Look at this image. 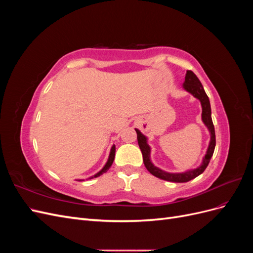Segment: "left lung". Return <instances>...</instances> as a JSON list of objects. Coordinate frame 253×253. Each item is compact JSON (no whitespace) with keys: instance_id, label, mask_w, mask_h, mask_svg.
Returning a JSON list of instances; mask_svg holds the SVG:
<instances>
[{"instance_id":"8db88e82","label":"left lung","mask_w":253,"mask_h":253,"mask_svg":"<svg viewBox=\"0 0 253 253\" xmlns=\"http://www.w3.org/2000/svg\"><path fill=\"white\" fill-rule=\"evenodd\" d=\"M183 88L188 90L189 93L192 94L195 98H197L198 100L201 101L202 108H203L202 118H203L204 124L207 126V127L209 128V131L211 133V140L209 143V148H208V151H207V154L203 160V164L201 167H198L197 169L190 170L183 173H168L158 169V168H156L154 165H153L150 160V147L147 143V138H145V136H143L138 129H135L137 133V140H138L139 148L142 153L143 164L145 168H147V170L152 175L156 176V177L160 179L174 181V182H187L191 179L197 177L198 175H201L206 170V168L208 167L210 159L213 155L214 149H215V143H216L215 131H214V126L211 118V106H210L209 98L207 96L201 81L198 80L196 75L192 71H187L185 82H183Z\"/></svg>"}]
</instances>
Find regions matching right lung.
Segmentation results:
<instances>
[{
    "mask_svg": "<svg viewBox=\"0 0 253 253\" xmlns=\"http://www.w3.org/2000/svg\"><path fill=\"white\" fill-rule=\"evenodd\" d=\"M115 152H116V148H115V145H113L112 147V149H111V153H110V157H109V160H108V163H106V165L104 166V168L103 169L99 172V173H97L94 177H98V176H100L101 174H103V173H105L106 171H108L110 168H111V166H112V164H113V162H114V158H115Z\"/></svg>",
    "mask_w": 253,
    "mask_h": 253,
    "instance_id": "right-lung-1",
    "label": "right lung"
}]
</instances>
